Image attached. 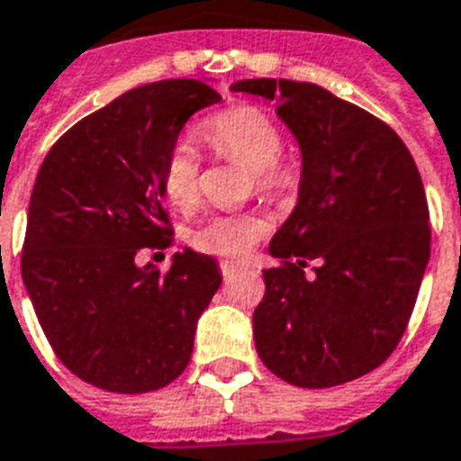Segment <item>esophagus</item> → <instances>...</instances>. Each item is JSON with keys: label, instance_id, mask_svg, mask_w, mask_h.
<instances>
[{"label": "esophagus", "instance_id": "1", "mask_svg": "<svg viewBox=\"0 0 461 461\" xmlns=\"http://www.w3.org/2000/svg\"><path fill=\"white\" fill-rule=\"evenodd\" d=\"M244 268H246L244 263H239V261H222V263H220V270H222L224 277L234 276V273H239V270H244Z\"/></svg>", "mask_w": 461, "mask_h": 461}]
</instances>
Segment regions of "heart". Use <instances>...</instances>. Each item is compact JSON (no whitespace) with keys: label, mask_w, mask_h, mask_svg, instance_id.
I'll list each match as a JSON object with an SVG mask.
<instances>
[{"label":"heart","mask_w":461,"mask_h":461,"mask_svg":"<svg viewBox=\"0 0 461 461\" xmlns=\"http://www.w3.org/2000/svg\"><path fill=\"white\" fill-rule=\"evenodd\" d=\"M203 135L217 152L251 171L254 188L263 195H280L300 181V168L280 154L283 135L276 121L256 105H234L212 115L203 125ZM200 161L191 142L176 140L161 164V191L168 205L191 212L200 200ZM261 212L210 215L188 231L195 251L212 256H241L268 231Z\"/></svg>","instance_id":"heart-1"}]
</instances>
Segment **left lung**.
Returning <instances> with one entry per match:
<instances>
[{"label": "left lung", "instance_id": "1", "mask_svg": "<svg viewBox=\"0 0 461 461\" xmlns=\"http://www.w3.org/2000/svg\"><path fill=\"white\" fill-rule=\"evenodd\" d=\"M231 91L276 101L302 149L300 198L270 241L280 263L263 270L254 312L258 357L304 389L363 377L399 346L430 258L416 161L386 122L316 84L244 79Z\"/></svg>", "mask_w": 461, "mask_h": 461}]
</instances>
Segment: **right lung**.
Wrapping results in <instances>:
<instances>
[{"instance_id":"add662e5","label":"right lung","mask_w":461,"mask_h":461,"mask_svg":"<svg viewBox=\"0 0 461 461\" xmlns=\"http://www.w3.org/2000/svg\"><path fill=\"white\" fill-rule=\"evenodd\" d=\"M220 101L198 79L125 91L67 130L35 176L23 285L55 356L98 389L154 392L191 360L222 283L215 258L185 249L161 273L137 256L171 244L161 164L185 121Z\"/></svg>"}]
</instances>
